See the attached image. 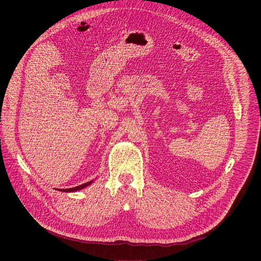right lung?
I'll return each instance as SVG.
<instances>
[{"instance_id": "right-lung-1", "label": "right lung", "mask_w": 261, "mask_h": 261, "mask_svg": "<svg viewBox=\"0 0 261 261\" xmlns=\"http://www.w3.org/2000/svg\"><path fill=\"white\" fill-rule=\"evenodd\" d=\"M94 180H91V181H89V182H86V184H84V185H81V186H77V187H75V188H70V189H65L64 190V192H76V191H80V190H82V189H84V188H86V187H88V186H90L92 182H93Z\"/></svg>"}]
</instances>
